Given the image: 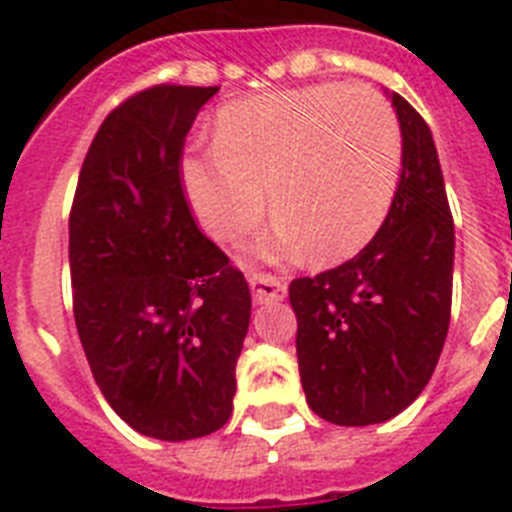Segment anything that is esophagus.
<instances>
[{"mask_svg": "<svg viewBox=\"0 0 512 512\" xmlns=\"http://www.w3.org/2000/svg\"><path fill=\"white\" fill-rule=\"evenodd\" d=\"M248 285H251L253 301L256 303H277L287 293L285 282L280 277H272V274H251Z\"/></svg>", "mask_w": 512, "mask_h": 512, "instance_id": "obj_1", "label": "esophagus"}]
</instances>
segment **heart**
I'll return each instance as SVG.
<instances>
[{"label": "heart", "mask_w": 512, "mask_h": 512, "mask_svg": "<svg viewBox=\"0 0 512 512\" xmlns=\"http://www.w3.org/2000/svg\"><path fill=\"white\" fill-rule=\"evenodd\" d=\"M398 117L369 86L290 88L219 112L214 149L180 164L190 209L211 238H240L269 204L277 217L248 243L261 261L361 251L398 190Z\"/></svg>", "instance_id": "b5f03b06"}]
</instances>
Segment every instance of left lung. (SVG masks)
<instances>
[{
	"instance_id": "1",
	"label": "left lung",
	"mask_w": 512,
	"mask_h": 512,
	"mask_svg": "<svg viewBox=\"0 0 512 512\" xmlns=\"http://www.w3.org/2000/svg\"><path fill=\"white\" fill-rule=\"evenodd\" d=\"M403 170L379 232L337 269L290 282L298 369L316 416L382 424L434 374L453 303L455 225L437 146L424 117L390 94Z\"/></svg>"
}]
</instances>
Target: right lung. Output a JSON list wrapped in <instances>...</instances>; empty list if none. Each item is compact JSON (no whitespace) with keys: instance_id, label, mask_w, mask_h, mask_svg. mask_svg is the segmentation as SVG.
I'll return each mask as SVG.
<instances>
[{"instance_id":"right-lung-1","label":"right lung","mask_w":512,"mask_h":512,"mask_svg":"<svg viewBox=\"0 0 512 512\" xmlns=\"http://www.w3.org/2000/svg\"><path fill=\"white\" fill-rule=\"evenodd\" d=\"M219 88L154 86L101 122L70 214L73 311L88 366L138 434L185 442L227 424L251 290L193 222L190 125Z\"/></svg>"}]
</instances>
